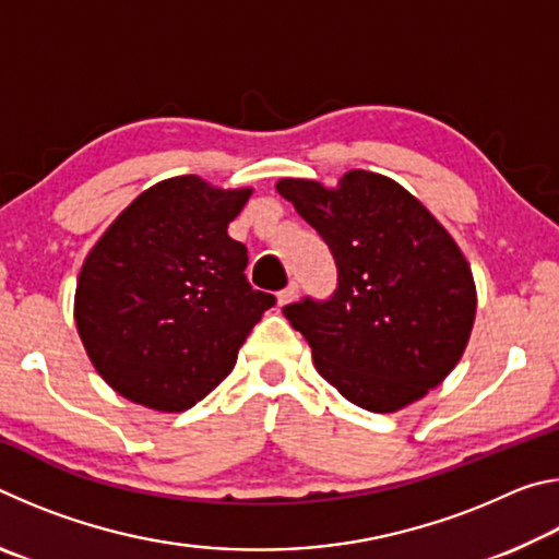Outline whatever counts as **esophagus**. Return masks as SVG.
Listing matches in <instances>:
<instances>
[{"label": "esophagus", "instance_id": "esophagus-1", "mask_svg": "<svg viewBox=\"0 0 559 559\" xmlns=\"http://www.w3.org/2000/svg\"><path fill=\"white\" fill-rule=\"evenodd\" d=\"M296 296H298V283L290 281L286 288L278 290V306H286V302H290Z\"/></svg>", "mask_w": 559, "mask_h": 559}]
</instances>
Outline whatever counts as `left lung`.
Segmentation results:
<instances>
[{
  "instance_id": "8db88e82",
  "label": "left lung",
  "mask_w": 559,
  "mask_h": 559,
  "mask_svg": "<svg viewBox=\"0 0 559 559\" xmlns=\"http://www.w3.org/2000/svg\"><path fill=\"white\" fill-rule=\"evenodd\" d=\"M278 192L335 259L328 298H300L283 316L347 402L386 414L421 400L466 349L476 286L449 231L392 179L353 169L337 189L281 179Z\"/></svg>"
}]
</instances>
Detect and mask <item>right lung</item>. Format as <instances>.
I'll return each instance as SVG.
<instances>
[{"mask_svg":"<svg viewBox=\"0 0 559 559\" xmlns=\"http://www.w3.org/2000/svg\"><path fill=\"white\" fill-rule=\"evenodd\" d=\"M251 189L187 175L150 187L93 246L75 286V325L93 367L126 400L182 412L234 370L276 298L246 278L229 236Z\"/></svg>","mask_w":559,"mask_h":559,"instance_id":"add662e5","label":"right lung"}]
</instances>
